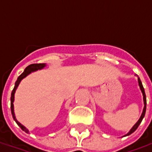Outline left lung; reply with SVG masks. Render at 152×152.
I'll use <instances>...</instances> for the list:
<instances>
[{
    "label": "left lung",
    "instance_id": "1",
    "mask_svg": "<svg viewBox=\"0 0 152 152\" xmlns=\"http://www.w3.org/2000/svg\"><path fill=\"white\" fill-rule=\"evenodd\" d=\"M137 80H138V86H139V87H140L141 91H142V95H143L144 107H143V110H142V115H141V116H140V118H139V120H138V121H137V123H136V124H134V126L132 127V129H131L130 130H129V132L127 134H125L124 137L130 135L131 134H133L134 131L137 129V127L139 126V124H141V122H142V121L143 117L145 116V113H146V108H147V99H146V94H145L144 88H143V86H142V81H141V80H140V78H139V77L137 78Z\"/></svg>",
    "mask_w": 152,
    "mask_h": 152
}]
</instances>
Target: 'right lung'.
Segmentation results:
<instances>
[{"label": "right lung", "instance_id": "1", "mask_svg": "<svg viewBox=\"0 0 152 152\" xmlns=\"http://www.w3.org/2000/svg\"><path fill=\"white\" fill-rule=\"evenodd\" d=\"M46 66V64L45 63H34V64H31V65H29L26 68H25L24 72L22 73L20 76H18V79L16 80V82H15V88L14 89L12 90V93H11V98H10V109H11V113H12V115H13V118H14V120L15 121V122L17 123L19 127L21 128L22 130L24 131L26 133H29V131L27 128L23 126L21 123H19L17 120H16V117H15V112H14V101H15V91H16V89L18 88V85H19V83L22 80L25 78L26 76L29 75L30 73L33 72H36V71H37V70H40L44 68L45 66Z\"/></svg>", "mask_w": 152, "mask_h": 152}]
</instances>
